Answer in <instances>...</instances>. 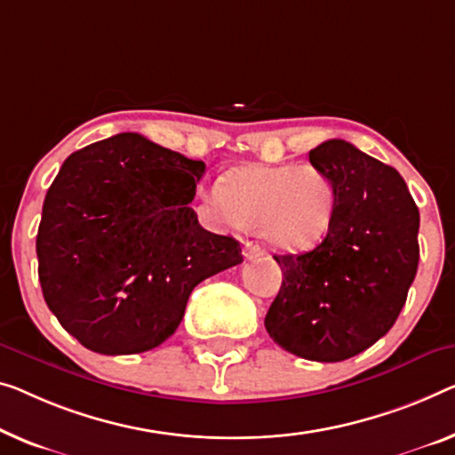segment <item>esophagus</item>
Masks as SVG:
<instances>
[{
  "mask_svg": "<svg viewBox=\"0 0 455 455\" xmlns=\"http://www.w3.org/2000/svg\"><path fill=\"white\" fill-rule=\"evenodd\" d=\"M243 253H245V259H249V261H255V259H259V257L266 255L259 245H255V243H251V241L245 243V249H243Z\"/></svg>",
  "mask_w": 455,
  "mask_h": 455,
  "instance_id": "34e87169",
  "label": "esophagus"
}]
</instances>
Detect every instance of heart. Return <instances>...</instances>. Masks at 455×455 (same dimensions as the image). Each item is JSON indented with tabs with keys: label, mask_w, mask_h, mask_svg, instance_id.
I'll return each mask as SVG.
<instances>
[{
	"label": "heart",
	"mask_w": 455,
	"mask_h": 455,
	"mask_svg": "<svg viewBox=\"0 0 455 455\" xmlns=\"http://www.w3.org/2000/svg\"><path fill=\"white\" fill-rule=\"evenodd\" d=\"M214 204L227 206L230 220L261 233L277 249H310L327 236L335 210L331 180L310 165H249L222 180Z\"/></svg>",
	"instance_id": "1"
}]
</instances>
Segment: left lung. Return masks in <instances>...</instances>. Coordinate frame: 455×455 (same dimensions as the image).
I'll use <instances>...</instances> for the list:
<instances>
[{"mask_svg":"<svg viewBox=\"0 0 455 455\" xmlns=\"http://www.w3.org/2000/svg\"><path fill=\"white\" fill-rule=\"evenodd\" d=\"M308 159L335 188L321 245L274 255L282 288L266 315L269 337L298 357L343 362L396 323L419 266V208L395 167L341 139Z\"/></svg>","mask_w":455,"mask_h":455,"instance_id":"obj_1","label":"left lung"}]
</instances>
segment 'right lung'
Wrapping results in <instances>:
<instances>
[{
    "mask_svg": "<svg viewBox=\"0 0 455 455\" xmlns=\"http://www.w3.org/2000/svg\"><path fill=\"white\" fill-rule=\"evenodd\" d=\"M206 172L134 132L65 159L36 235L51 313L84 347L142 354L175 333L192 290L243 261L241 243L189 208Z\"/></svg>",
    "mask_w": 455,
    "mask_h": 455,
    "instance_id": "obj_1",
    "label": "right lung"
}]
</instances>
